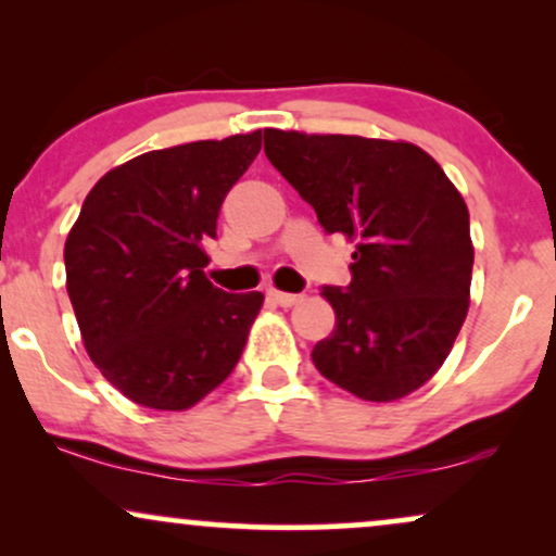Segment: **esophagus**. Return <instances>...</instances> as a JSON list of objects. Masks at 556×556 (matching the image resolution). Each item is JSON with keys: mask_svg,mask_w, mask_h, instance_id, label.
I'll list each match as a JSON object with an SVG mask.
<instances>
[{"mask_svg": "<svg viewBox=\"0 0 556 556\" xmlns=\"http://www.w3.org/2000/svg\"><path fill=\"white\" fill-rule=\"evenodd\" d=\"M269 300L271 303L282 305V308H292V305L303 303V295H292V292H282V290H269Z\"/></svg>", "mask_w": 556, "mask_h": 556, "instance_id": "1", "label": "esophagus"}]
</instances>
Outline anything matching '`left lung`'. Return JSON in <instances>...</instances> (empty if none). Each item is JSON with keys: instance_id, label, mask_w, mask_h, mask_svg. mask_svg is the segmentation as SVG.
<instances>
[{"instance_id": "8db88e82", "label": "left lung", "mask_w": 556, "mask_h": 556, "mask_svg": "<svg viewBox=\"0 0 556 556\" xmlns=\"http://www.w3.org/2000/svg\"><path fill=\"white\" fill-rule=\"evenodd\" d=\"M264 151L327 232L353 251L348 290L324 287L337 324L316 368L368 402L424 387L470 305L473 240L460 190L407 140L264 130Z\"/></svg>"}]
</instances>
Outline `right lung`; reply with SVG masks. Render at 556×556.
Listing matches in <instances>:
<instances>
[{"label": "right lung", "mask_w": 556, "mask_h": 556, "mask_svg": "<svg viewBox=\"0 0 556 556\" xmlns=\"http://www.w3.org/2000/svg\"><path fill=\"white\" fill-rule=\"evenodd\" d=\"M258 151L261 130L149 151L83 201L65 242L67 295L86 353L136 405L188 410L238 366L264 295L208 282L203 240Z\"/></svg>", "instance_id": "right-lung-1"}]
</instances>
